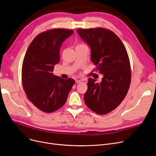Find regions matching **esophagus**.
I'll list each match as a JSON object with an SVG mask.
<instances>
[{
    "label": "esophagus",
    "instance_id": "34e87169",
    "mask_svg": "<svg viewBox=\"0 0 156 156\" xmlns=\"http://www.w3.org/2000/svg\"><path fill=\"white\" fill-rule=\"evenodd\" d=\"M77 83H87V80L85 79H80V80H76V82Z\"/></svg>",
    "mask_w": 156,
    "mask_h": 156
}]
</instances>
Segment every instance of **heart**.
<instances>
[{
  "mask_svg": "<svg viewBox=\"0 0 156 156\" xmlns=\"http://www.w3.org/2000/svg\"><path fill=\"white\" fill-rule=\"evenodd\" d=\"M78 45H80V44H78Z\"/></svg>",
  "mask_w": 156,
  "mask_h": 156,
  "instance_id": "b5f03b06",
  "label": "heart"
}]
</instances>
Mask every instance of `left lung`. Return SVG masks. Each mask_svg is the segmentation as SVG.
<instances>
[{
  "mask_svg": "<svg viewBox=\"0 0 156 156\" xmlns=\"http://www.w3.org/2000/svg\"><path fill=\"white\" fill-rule=\"evenodd\" d=\"M77 32L90 46L95 70L103 74L100 83L88 79L85 103L92 111L107 114L119 105L130 87L131 68L127 51L122 40L109 30L78 29Z\"/></svg>",
  "mask_w": 156,
  "mask_h": 156,
  "instance_id": "8db88e82",
  "label": "left lung"
}]
</instances>
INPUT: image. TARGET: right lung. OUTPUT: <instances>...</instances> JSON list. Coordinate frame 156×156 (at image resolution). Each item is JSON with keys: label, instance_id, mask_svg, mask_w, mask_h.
Returning a JSON list of instances; mask_svg holds the SVG:
<instances>
[{"label": "right lung", "instance_id": "right-lung-1", "mask_svg": "<svg viewBox=\"0 0 156 156\" xmlns=\"http://www.w3.org/2000/svg\"><path fill=\"white\" fill-rule=\"evenodd\" d=\"M73 30L53 29L38 34L27 49L22 67V83L27 98L43 112L51 113L65 104L75 81L55 76L62 44Z\"/></svg>", "mask_w": 156, "mask_h": 156}]
</instances>
